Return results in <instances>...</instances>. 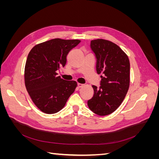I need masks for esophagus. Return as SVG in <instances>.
<instances>
[{
	"instance_id": "1",
	"label": "esophagus",
	"mask_w": 159,
	"mask_h": 159,
	"mask_svg": "<svg viewBox=\"0 0 159 159\" xmlns=\"http://www.w3.org/2000/svg\"><path fill=\"white\" fill-rule=\"evenodd\" d=\"M84 84H78V88H82L83 87V86H84Z\"/></svg>"
}]
</instances>
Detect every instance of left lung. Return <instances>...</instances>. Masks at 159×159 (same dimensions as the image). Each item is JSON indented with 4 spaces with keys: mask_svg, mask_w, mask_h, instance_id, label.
Returning <instances> with one entry per match:
<instances>
[{
    "mask_svg": "<svg viewBox=\"0 0 159 159\" xmlns=\"http://www.w3.org/2000/svg\"><path fill=\"white\" fill-rule=\"evenodd\" d=\"M90 47L96 57V71L101 75L100 86L92 85L94 93L88 101L91 111L101 116L114 112L121 104L130 83L129 57L112 42L103 39L91 41Z\"/></svg>",
    "mask_w": 159,
    "mask_h": 159,
    "instance_id": "obj_1",
    "label": "left lung"
}]
</instances>
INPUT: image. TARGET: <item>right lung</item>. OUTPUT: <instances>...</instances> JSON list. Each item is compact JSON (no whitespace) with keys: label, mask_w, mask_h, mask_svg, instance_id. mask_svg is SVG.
<instances>
[{"label":"right lung","mask_w":159,"mask_h":159,"mask_svg":"<svg viewBox=\"0 0 159 159\" xmlns=\"http://www.w3.org/2000/svg\"><path fill=\"white\" fill-rule=\"evenodd\" d=\"M80 42L55 38L34 46L28 54L25 70L26 88L42 112L60 111L74 92L76 81L61 79L56 71L65 66L67 55Z\"/></svg>","instance_id":"1"}]
</instances>
